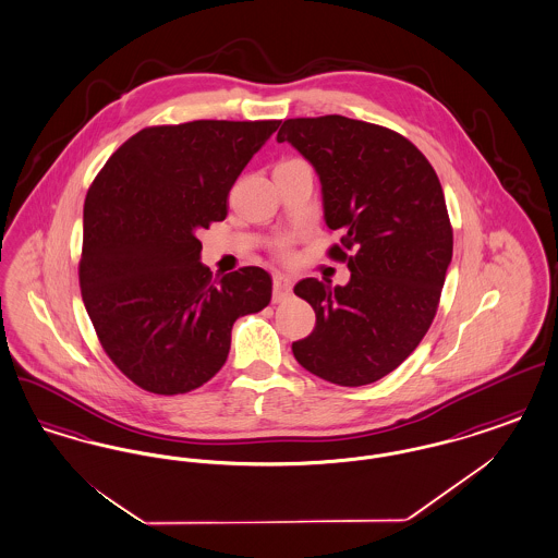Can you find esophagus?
I'll use <instances>...</instances> for the list:
<instances>
[{"label":"esophagus","instance_id":"esophagus-1","mask_svg":"<svg viewBox=\"0 0 558 558\" xmlns=\"http://www.w3.org/2000/svg\"><path fill=\"white\" fill-rule=\"evenodd\" d=\"M292 291V278L287 274H276L274 276V303L284 301Z\"/></svg>","mask_w":558,"mask_h":558}]
</instances>
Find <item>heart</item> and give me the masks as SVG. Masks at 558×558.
I'll list each match as a JSON object with an SVG mask.
<instances>
[{
    "instance_id": "obj_1",
    "label": "heart",
    "mask_w": 558,
    "mask_h": 558,
    "mask_svg": "<svg viewBox=\"0 0 558 558\" xmlns=\"http://www.w3.org/2000/svg\"><path fill=\"white\" fill-rule=\"evenodd\" d=\"M284 162H291V160H282L280 165H284ZM280 253H282V255H287V242H282V244H280Z\"/></svg>"
}]
</instances>
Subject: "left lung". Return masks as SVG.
I'll list each match as a JSON object with an SVG mask.
<instances>
[{"instance_id":"1","label":"left lung","mask_w":558,"mask_h":558,"mask_svg":"<svg viewBox=\"0 0 558 558\" xmlns=\"http://www.w3.org/2000/svg\"><path fill=\"white\" fill-rule=\"evenodd\" d=\"M276 140L314 165L326 226L341 234L328 255L351 271L345 287H294L316 312L294 360L341 387L371 385L418 347L439 305L453 248L439 178L403 135L341 114L289 119Z\"/></svg>"}]
</instances>
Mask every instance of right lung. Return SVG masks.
I'll return each mask as SVG.
<instances>
[{
	"mask_svg": "<svg viewBox=\"0 0 558 558\" xmlns=\"http://www.w3.org/2000/svg\"><path fill=\"white\" fill-rule=\"evenodd\" d=\"M280 121L146 128L85 196L81 296L112 364L144 391L198 389L228 360L232 326L271 299L266 269L213 280L198 232L228 215V194Z\"/></svg>",
	"mask_w": 558,
	"mask_h": 558,
	"instance_id": "add662e5",
	"label": "right lung"
}]
</instances>
